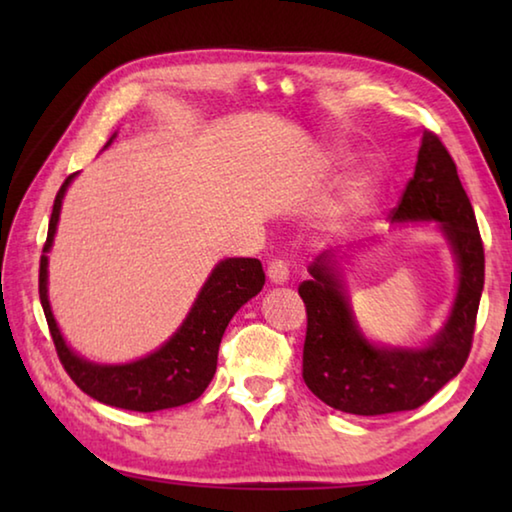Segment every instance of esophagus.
I'll list each match as a JSON object with an SVG mask.
<instances>
[{
  "instance_id": "34e87169",
  "label": "esophagus",
  "mask_w": 512,
  "mask_h": 512,
  "mask_svg": "<svg viewBox=\"0 0 512 512\" xmlns=\"http://www.w3.org/2000/svg\"><path fill=\"white\" fill-rule=\"evenodd\" d=\"M268 280H271L273 284H284L289 280V264L284 262L282 257H273L271 262H268Z\"/></svg>"
}]
</instances>
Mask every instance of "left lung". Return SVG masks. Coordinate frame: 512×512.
Here are the masks:
<instances>
[{
	"label": "left lung",
	"mask_w": 512,
	"mask_h": 512,
	"mask_svg": "<svg viewBox=\"0 0 512 512\" xmlns=\"http://www.w3.org/2000/svg\"><path fill=\"white\" fill-rule=\"evenodd\" d=\"M391 216L393 221L443 223L461 284L452 316L429 348L391 350L363 339L325 259L309 268L311 280L298 287L307 309L302 379L318 400L343 413L386 415L418 409L461 372L472 350L485 277L483 241L452 155L433 131L422 135L413 178Z\"/></svg>",
	"instance_id": "left-lung-1"
}]
</instances>
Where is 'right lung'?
Masks as SVG:
<instances>
[{"instance_id": "add662e5", "label": "right lung", "mask_w": 512, "mask_h": 512, "mask_svg": "<svg viewBox=\"0 0 512 512\" xmlns=\"http://www.w3.org/2000/svg\"><path fill=\"white\" fill-rule=\"evenodd\" d=\"M72 178L74 176H67L58 189L42 253H47L51 239H54L60 203H63V194ZM264 282L266 275L259 259H223L212 271L210 280L205 282L201 296L194 302L178 332L158 352L140 361L126 363V366H97V363L79 359L67 348L47 300V255L40 257L38 291L56 354L74 384L83 393L108 406L151 413L183 406L203 395L216 372L225 327L244 302L262 291Z\"/></svg>"}]
</instances>
